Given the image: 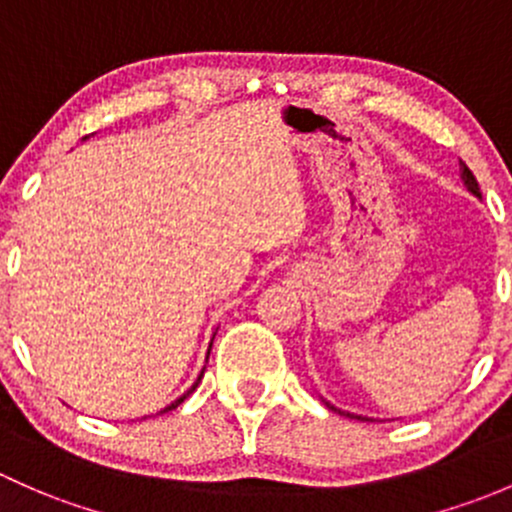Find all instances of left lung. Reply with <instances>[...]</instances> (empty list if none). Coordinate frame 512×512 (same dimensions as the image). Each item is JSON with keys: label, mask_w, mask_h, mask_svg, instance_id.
I'll return each mask as SVG.
<instances>
[{"label": "left lung", "mask_w": 512, "mask_h": 512, "mask_svg": "<svg viewBox=\"0 0 512 512\" xmlns=\"http://www.w3.org/2000/svg\"><path fill=\"white\" fill-rule=\"evenodd\" d=\"M458 167H461V179H463V184H466V189H468V192H471L473 197H478V199H481V189H478V182H476V177H473V172L468 170V167H466V162H458ZM325 407H328V409H333V412H340V409L333 407V404H330V402H325ZM340 414H345V416H352V419H360V421H372V419H367V416H357V414H347V412H340Z\"/></svg>", "instance_id": "1"}]
</instances>
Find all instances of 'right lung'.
I'll return each instance as SVG.
<instances>
[{"label": "right lung", "instance_id": "1", "mask_svg": "<svg viewBox=\"0 0 512 512\" xmlns=\"http://www.w3.org/2000/svg\"><path fill=\"white\" fill-rule=\"evenodd\" d=\"M209 350H212V345H209ZM207 360H209V352H207ZM202 377H204V370H202V372H199L197 382H194V384H192V387H189V389H187V392H184V394H182V397H179V399H175V402H172V404H170V407H165V409H162V412H170V409H177V407H179V404H182V402H184V399H187V397H189V394H192V392H194V389H197V384H199V382H202ZM162 412H160V414H162Z\"/></svg>", "mask_w": 512, "mask_h": 512}]
</instances>
